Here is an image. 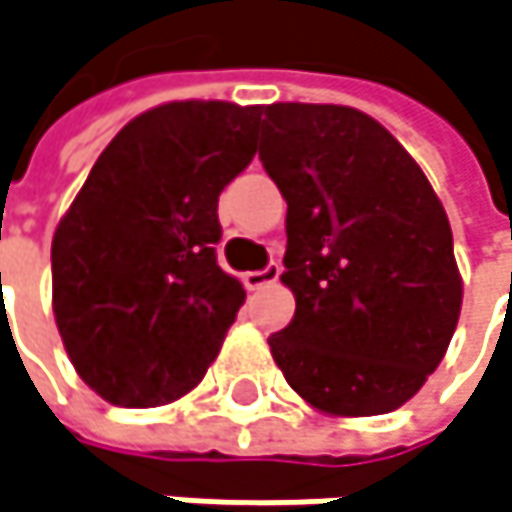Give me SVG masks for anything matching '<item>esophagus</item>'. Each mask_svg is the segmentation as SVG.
Instances as JSON below:
<instances>
[{
  "instance_id": "34e87169",
  "label": "esophagus",
  "mask_w": 512,
  "mask_h": 512,
  "mask_svg": "<svg viewBox=\"0 0 512 512\" xmlns=\"http://www.w3.org/2000/svg\"><path fill=\"white\" fill-rule=\"evenodd\" d=\"M280 262H271L268 268H262V271H247L244 277H241V283L247 291H259V288L271 286V283H277L280 280Z\"/></svg>"
}]
</instances>
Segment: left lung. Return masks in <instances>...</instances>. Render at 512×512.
<instances>
[{"label": "left lung", "mask_w": 512, "mask_h": 512, "mask_svg": "<svg viewBox=\"0 0 512 512\" xmlns=\"http://www.w3.org/2000/svg\"><path fill=\"white\" fill-rule=\"evenodd\" d=\"M259 159L288 203L280 280L297 303L268 339L274 362L318 413L398 410L442 362L463 306L436 191L348 105H265Z\"/></svg>", "instance_id": "1"}]
</instances>
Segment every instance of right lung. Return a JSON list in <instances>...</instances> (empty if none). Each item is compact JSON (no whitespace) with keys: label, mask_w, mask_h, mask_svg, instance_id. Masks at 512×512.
I'll list each match as a JSON object with an SVG mask.
<instances>
[{"label":"right lung","mask_w":512,"mask_h":512,"mask_svg":"<svg viewBox=\"0 0 512 512\" xmlns=\"http://www.w3.org/2000/svg\"><path fill=\"white\" fill-rule=\"evenodd\" d=\"M262 105L164 102L129 120L52 238V312L79 377L117 407L188 395L244 288L221 271L218 197L256 156Z\"/></svg>","instance_id":"right-lung-1"}]
</instances>
